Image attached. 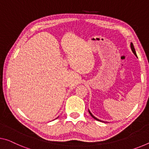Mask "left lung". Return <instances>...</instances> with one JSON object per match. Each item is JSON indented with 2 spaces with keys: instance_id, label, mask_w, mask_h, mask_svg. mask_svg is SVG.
<instances>
[{
  "instance_id": "obj_1",
  "label": "left lung",
  "mask_w": 149,
  "mask_h": 149,
  "mask_svg": "<svg viewBox=\"0 0 149 149\" xmlns=\"http://www.w3.org/2000/svg\"><path fill=\"white\" fill-rule=\"evenodd\" d=\"M130 48H131V50H132V52H133V53L134 54V55H135L136 56H137V55H136V51H135V49H134V46H133V44H132V43L131 42L130 43ZM88 112H89V113H90V114H91V116H92V117L93 118H95V120H98V121H101L100 120H99V119H98L97 118H96L95 116H94L93 115V114L91 113L90 112V111H89L88 110ZM101 122H102V121H101Z\"/></svg>"
}]
</instances>
